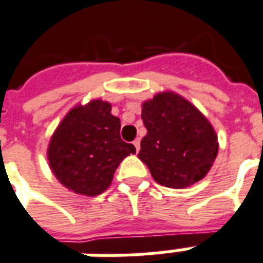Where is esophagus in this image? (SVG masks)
<instances>
[{"mask_svg":"<svg viewBox=\"0 0 263 263\" xmlns=\"http://www.w3.org/2000/svg\"><path fill=\"white\" fill-rule=\"evenodd\" d=\"M134 146H135L137 152H139V149H141V139H135L134 141Z\"/></svg>","mask_w":263,"mask_h":263,"instance_id":"obj_1","label":"esophagus"}]
</instances>
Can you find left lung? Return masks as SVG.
Wrapping results in <instances>:
<instances>
[{"mask_svg":"<svg viewBox=\"0 0 263 263\" xmlns=\"http://www.w3.org/2000/svg\"><path fill=\"white\" fill-rule=\"evenodd\" d=\"M142 120L147 134L138 157L160 185L185 188L208 174L219 145L195 106L176 93H159L142 104Z\"/></svg>","mask_w":263,"mask_h":263,"instance_id":"8db88e82","label":"left lung"}]
</instances>
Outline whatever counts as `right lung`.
Returning <instances> with one entry per match:
<instances>
[{
	"label": "right lung",
	"instance_id": "1",
	"mask_svg": "<svg viewBox=\"0 0 263 263\" xmlns=\"http://www.w3.org/2000/svg\"><path fill=\"white\" fill-rule=\"evenodd\" d=\"M120 128L110 103L93 100L72 108L48 146L50 167L62 185L87 196L106 191L118 164L135 153V146L121 139Z\"/></svg>",
	"mask_w": 263,
	"mask_h": 263
}]
</instances>
